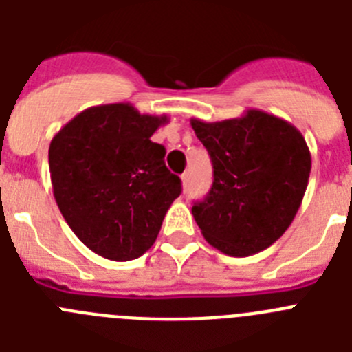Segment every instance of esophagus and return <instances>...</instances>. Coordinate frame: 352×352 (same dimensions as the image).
Returning <instances> with one entry per match:
<instances>
[{
    "label": "esophagus",
    "mask_w": 352,
    "mask_h": 352,
    "mask_svg": "<svg viewBox=\"0 0 352 352\" xmlns=\"http://www.w3.org/2000/svg\"><path fill=\"white\" fill-rule=\"evenodd\" d=\"M188 183H190V173L186 170V173L182 174V186H183V190H186V186H188Z\"/></svg>",
    "instance_id": "34e87169"
}]
</instances>
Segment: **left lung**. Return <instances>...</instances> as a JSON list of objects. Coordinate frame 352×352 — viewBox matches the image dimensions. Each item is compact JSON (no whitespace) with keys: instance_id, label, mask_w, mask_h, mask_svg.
<instances>
[{"instance_id":"obj_1","label":"left lung","mask_w":352,"mask_h":352,"mask_svg":"<svg viewBox=\"0 0 352 352\" xmlns=\"http://www.w3.org/2000/svg\"><path fill=\"white\" fill-rule=\"evenodd\" d=\"M190 125L213 162V186L192 208L211 247L247 257L268 248L291 226L309 185L312 157L289 121L248 109L239 118Z\"/></svg>"}]
</instances>
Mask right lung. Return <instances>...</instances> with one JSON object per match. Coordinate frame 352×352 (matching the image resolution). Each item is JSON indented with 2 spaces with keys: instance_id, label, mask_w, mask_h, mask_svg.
<instances>
[{
  "instance_id": "right-lung-1",
  "label": "right lung",
  "mask_w": 352,
  "mask_h": 352,
  "mask_svg": "<svg viewBox=\"0 0 352 352\" xmlns=\"http://www.w3.org/2000/svg\"><path fill=\"white\" fill-rule=\"evenodd\" d=\"M166 114H141L129 102L93 105L52 138V194L74 234L111 261L138 259L155 243L182 182L151 141Z\"/></svg>"
}]
</instances>
